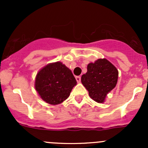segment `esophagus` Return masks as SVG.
<instances>
[{
  "instance_id": "obj_1",
  "label": "esophagus",
  "mask_w": 148,
  "mask_h": 148,
  "mask_svg": "<svg viewBox=\"0 0 148 148\" xmlns=\"http://www.w3.org/2000/svg\"><path fill=\"white\" fill-rule=\"evenodd\" d=\"M76 80H77V82L79 83L80 82H81V77H80V76H77V77H76Z\"/></svg>"
}]
</instances>
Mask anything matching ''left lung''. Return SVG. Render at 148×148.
Instances as JSON below:
<instances>
[{
	"instance_id": "8db88e82",
	"label": "left lung",
	"mask_w": 148,
	"mask_h": 148,
	"mask_svg": "<svg viewBox=\"0 0 148 148\" xmlns=\"http://www.w3.org/2000/svg\"><path fill=\"white\" fill-rule=\"evenodd\" d=\"M118 71L106 59H99L87 66V72L82 76L81 81L89 95L98 103L104 102L107 94L115 87Z\"/></svg>"
}]
</instances>
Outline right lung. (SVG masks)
<instances>
[{"mask_svg": "<svg viewBox=\"0 0 148 148\" xmlns=\"http://www.w3.org/2000/svg\"><path fill=\"white\" fill-rule=\"evenodd\" d=\"M77 81L69 69L61 62L49 64L40 70L35 81L36 90L50 104H59L69 97Z\"/></svg>", "mask_w": 148, "mask_h": 148, "instance_id": "add662e5", "label": "right lung"}]
</instances>
